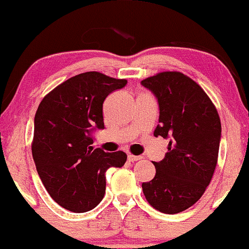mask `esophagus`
<instances>
[{
  "instance_id": "obj_1",
  "label": "esophagus",
  "mask_w": 249,
  "mask_h": 249,
  "mask_svg": "<svg viewBox=\"0 0 249 249\" xmlns=\"http://www.w3.org/2000/svg\"><path fill=\"white\" fill-rule=\"evenodd\" d=\"M142 156H134V155H128V160L129 162H137V160H142Z\"/></svg>"
}]
</instances>
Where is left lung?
Wrapping results in <instances>:
<instances>
[{
	"label": "left lung",
	"instance_id": "obj_1",
	"mask_svg": "<svg viewBox=\"0 0 249 249\" xmlns=\"http://www.w3.org/2000/svg\"><path fill=\"white\" fill-rule=\"evenodd\" d=\"M160 104L155 137L169 138L168 152L153 162L155 178L142 183L146 200L168 214L193 206L212 180L220 142L216 107L199 84L181 71H160L143 79Z\"/></svg>",
	"mask_w": 249,
	"mask_h": 249
}]
</instances>
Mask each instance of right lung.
Here are the masks:
<instances>
[{
	"instance_id": "1",
	"label": "right lung",
	"mask_w": 249,
	"mask_h": 249,
	"mask_svg": "<svg viewBox=\"0 0 249 249\" xmlns=\"http://www.w3.org/2000/svg\"><path fill=\"white\" fill-rule=\"evenodd\" d=\"M125 84V79L86 71L56 86L38 107L33 160L48 193L68 211L81 213L96 207L106 194L107 170L127 160L124 151L94 150L89 137L94 128H104L107 94Z\"/></svg>"
}]
</instances>
